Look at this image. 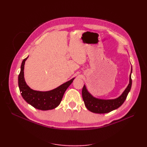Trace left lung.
I'll use <instances>...</instances> for the list:
<instances>
[{
	"mask_svg": "<svg viewBox=\"0 0 147 147\" xmlns=\"http://www.w3.org/2000/svg\"><path fill=\"white\" fill-rule=\"evenodd\" d=\"M132 70L131 67V74L129 75V83L127 88L122 94L116 99H102L96 98L89 92L86 86L84 84L82 89V97L87 109L95 113H107L119 108L125 101L128 93L131 90L132 86Z\"/></svg>",
	"mask_w": 147,
	"mask_h": 147,
	"instance_id": "obj_1",
	"label": "left lung"
}]
</instances>
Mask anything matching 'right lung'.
<instances>
[{"label": "right lung", "mask_w": 147, "mask_h": 147, "mask_svg": "<svg viewBox=\"0 0 147 147\" xmlns=\"http://www.w3.org/2000/svg\"><path fill=\"white\" fill-rule=\"evenodd\" d=\"M28 57L22 62L21 71L18 76V86L22 97L29 104L38 110H48L56 108L60 104L65 91L73 82L75 78L50 91L34 90L26 84L24 77V64Z\"/></svg>", "instance_id": "right-lung-1"}]
</instances>
